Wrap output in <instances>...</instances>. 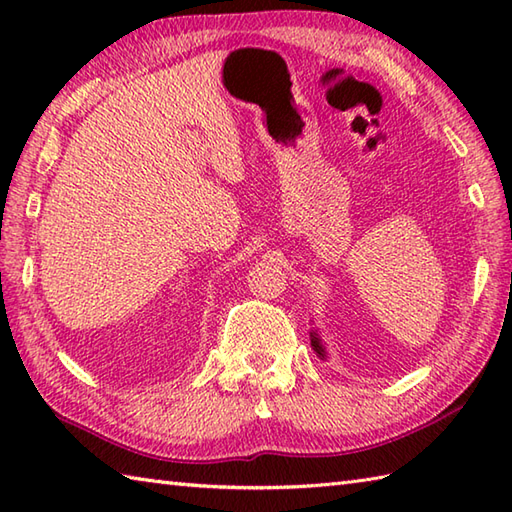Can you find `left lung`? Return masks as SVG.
Segmentation results:
<instances>
[{"label":"left lung","instance_id":"left-lung-1","mask_svg":"<svg viewBox=\"0 0 512 512\" xmlns=\"http://www.w3.org/2000/svg\"><path fill=\"white\" fill-rule=\"evenodd\" d=\"M310 341H312L314 352H317V354L323 358V356H325V350H323V345H321V339L317 336V332H310Z\"/></svg>","mask_w":512,"mask_h":512}]
</instances>
